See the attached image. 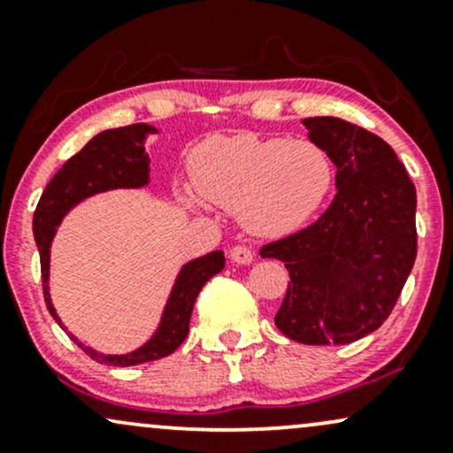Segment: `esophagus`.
<instances>
[{
  "instance_id": "esophagus-1",
  "label": "esophagus",
  "mask_w": 453,
  "mask_h": 453,
  "mask_svg": "<svg viewBox=\"0 0 453 453\" xmlns=\"http://www.w3.org/2000/svg\"><path fill=\"white\" fill-rule=\"evenodd\" d=\"M228 257H231L233 263H237V265H250L254 260L252 250L246 246H235L231 250V254H228Z\"/></svg>"
}]
</instances>
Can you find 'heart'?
<instances>
[{
  "instance_id": "heart-1",
  "label": "heart",
  "mask_w": 453,
  "mask_h": 453,
  "mask_svg": "<svg viewBox=\"0 0 453 453\" xmlns=\"http://www.w3.org/2000/svg\"><path fill=\"white\" fill-rule=\"evenodd\" d=\"M196 193L225 210L239 211L254 235L281 237L299 231L331 195L334 167L316 142L216 135L190 158ZM190 203H196L188 195Z\"/></svg>"
}]
</instances>
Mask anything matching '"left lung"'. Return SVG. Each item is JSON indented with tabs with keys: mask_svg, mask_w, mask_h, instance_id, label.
Masks as SVG:
<instances>
[{
	"mask_svg": "<svg viewBox=\"0 0 453 453\" xmlns=\"http://www.w3.org/2000/svg\"><path fill=\"white\" fill-rule=\"evenodd\" d=\"M303 125L337 167V195L313 225L260 257L281 260L290 275L275 326L305 345H345L386 322L411 273L416 186L375 133L334 116Z\"/></svg>",
	"mask_w": 453,
	"mask_h": 453,
	"instance_id": "left-lung-1",
	"label": "left lung"
}]
</instances>
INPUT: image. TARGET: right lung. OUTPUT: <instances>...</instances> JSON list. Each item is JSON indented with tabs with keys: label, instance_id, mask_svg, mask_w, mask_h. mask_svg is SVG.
<instances>
[{
	"label": "right lung",
	"instance_id": "obj_1",
	"mask_svg": "<svg viewBox=\"0 0 453 453\" xmlns=\"http://www.w3.org/2000/svg\"><path fill=\"white\" fill-rule=\"evenodd\" d=\"M152 133H157V129L152 125H146V122L99 133L58 169L40 196V203H37L34 214V237L37 250H40L42 288H44L48 311L63 331H67V328L63 326L61 318L57 316L50 301V292H48L50 243L57 233V226L61 225L63 216L73 205L90 195L111 188H140V186H146L148 173H150V158L143 150V142ZM222 269H225V254L220 250L186 263L180 271L178 280H175L157 333L152 334L150 342L143 343L135 352L120 356L101 354L97 349L80 343L72 333L67 334L73 339V343H78L80 349H84V354H88L99 365L133 366L165 358V356L173 354L182 345L186 334H188L190 313H193L196 295L203 288L205 281L220 273Z\"/></svg>",
	"mask_w": 453,
	"mask_h": 453
}]
</instances>
